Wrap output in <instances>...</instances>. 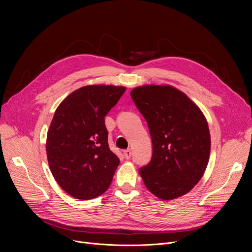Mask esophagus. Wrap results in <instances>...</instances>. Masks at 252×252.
Instances as JSON below:
<instances>
[{"instance_id": "esophagus-1", "label": "esophagus", "mask_w": 252, "mask_h": 252, "mask_svg": "<svg viewBox=\"0 0 252 252\" xmlns=\"http://www.w3.org/2000/svg\"><path fill=\"white\" fill-rule=\"evenodd\" d=\"M124 156H125V158H126V159H129L130 157H131V151H130V150L125 151V152H124Z\"/></svg>"}]
</instances>
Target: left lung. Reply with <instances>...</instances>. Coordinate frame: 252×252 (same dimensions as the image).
Listing matches in <instances>:
<instances>
[{
  "instance_id": "left-lung-1",
  "label": "left lung",
  "mask_w": 252,
  "mask_h": 252,
  "mask_svg": "<svg viewBox=\"0 0 252 252\" xmlns=\"http://www.w3.org/2000/svg\"><path fill=\"white\" fill-rule=\"evenodd\" d=\"M153 141L151 162L138 169L147 189L162 200L189 192L202 177L210 155V133L199 107L169 85L130 92Z\"/></svg>"
}]
</instances>
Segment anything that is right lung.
<instances>
[{"mask_svg":"<svg viewBox=\"0 0 252 252\" xmlns=\"http://www.w3.org/2000/svg\"><path fill=\"white\" fill-rule=\"evenodd\" d=\"M126 90L86 86L57 107L47 134V158L58 185L75 198L93 199L112 184L120 159L110 150L104 117Z\"/></svg>","mask_w":252,"mask_h":252,"instance_id":"1","label":"right lung"}]
</instances>
